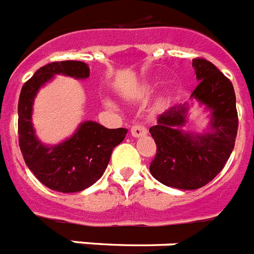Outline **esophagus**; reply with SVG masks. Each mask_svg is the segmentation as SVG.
Wrapping results in <instances>:
<instances>
[{
  "label": "esophagus",
  "mask_w": 254,
  "mask_h": 254,
  "mask_svg": "<svg viewBox=\"0 0 254 254\" xmlns=\"http://www.w3.org/2000/svg\"><path fill=\"white\" fill-rule=\"evenodd\" d=\"M145 133H147V128H145L144 126L135 125L131 127V135H132L133 137H140L143 136V135H145Z\"/></svg>",
  "instance_id": "esophagus-1"
}]
</instances>
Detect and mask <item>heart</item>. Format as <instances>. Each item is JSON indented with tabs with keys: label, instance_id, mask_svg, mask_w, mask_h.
<instances>
[{
	"label": "heart",
	"instance_id": "b5f03b06",
	"mask_svg": "<svg viewBox=\"0 0 254 254\" xmlns=\"http://www.w3.org/2000/svg\"><path fill=\"white\" fill-rule=\"evenodd\" d=\"M106 105H107V106H109V107H113V103L109 102V101H107V102H106Z\"/></svg>",
	"mask_w": 254,
	"mask_h": 254
}]
</instances>
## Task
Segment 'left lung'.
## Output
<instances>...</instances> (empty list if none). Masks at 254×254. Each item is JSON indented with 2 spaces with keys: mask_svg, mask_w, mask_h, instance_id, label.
Segmentation results:
<instances>
[{
  "mask_svg": "<svg viewBox=\"0 0 254 254\" xmlns=\"http://www.w3.org/2000/svg\"><path fill=\"white\" fill-rule=\"evenodd\" d=\"M192 66L199 84L191 98L211 111L210 131H182L188 103L168 109L149 128L157 147L149 172L161 184L182 190L202 188L220 173L232 153L239 126L232 82L204 59H194Z\"/></svg>",
  "mask_w": 254,
  "mask_h": 254,
  "instance_id": "8db88e82",
  "label": "left lung"
}]
</instances>
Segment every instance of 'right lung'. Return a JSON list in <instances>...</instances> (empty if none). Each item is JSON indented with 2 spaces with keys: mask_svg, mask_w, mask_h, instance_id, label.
<instances>
[{
  "mask_svg": "<svg viewBox=\"0 0 254 254\" xmlns=\"http://www.w3.org/2000/svg\"><path fill=\"white\" fill-rule=\"evenodd\" d=\"M55 74L88 78V64L74 60L54 62L42 66L22 86L18 101V136L24 162L44 186L60 192H77L88 189L102 177L111 152L126 137V128H106L86 121L69 139L46 145L32 127V105L36 93Z\"/></svg>",
  "mask_w": 254,
  "mask_h": 254,
  "instance_id": "right-lung-1",
  "label": "right lung"
}]
</instances>
